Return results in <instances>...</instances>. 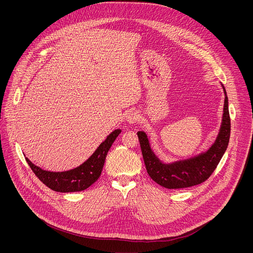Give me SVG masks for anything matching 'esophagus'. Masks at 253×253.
<instances>
[{
	"instance_id": "1",
	"label": "esophagus",
	"mask_w": 253,
	"mask_h": 253,
	"mask_svg": "<svg viewBox=\"0 0 253 253\" xmlns=\"http://www.w3.org/2000/svg\"><path fill=\"white\" fill-rule=\"evenodd\" d=\"M139 120H140V115L138 114V112L134 110H131L126 114V121L130 124H135Z\"/></svg>"
}]
</instances>
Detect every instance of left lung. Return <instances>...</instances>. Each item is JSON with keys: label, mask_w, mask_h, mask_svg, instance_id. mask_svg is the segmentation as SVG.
I'll use <instances>...</instances> for the list:
<instances>
[{"label": "left lung", "mask_w": 253, "mask_h": 253, "mask_svg": "<svg viewBox=\"0 0 253 253\" xmlns=\"http://www.w3.org/2000/svg\"><path fill=\"white\" fill-rule=\"evenodd\" d=\"M223 90L225 99L221 127L213 145L204 153L189 159L166 164L160 161L152 151L146 133L137 132L147 173L156 183L168 189L191 187L204 182L217 167L228 146L230 137L228 98L224 87Z\"/></svg>", "instance_id": "8db88e82"}]
</instances>
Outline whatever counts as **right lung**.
Returning <instances> with one entry per match:
<instances>
[{
    "mask_svg": "<svg viewBox=\"0 0 253 253\" xmlns=\"http://www.w3.org/2000/svg\"><path fill=\"white\" fill-rule=\"evenodd\" d=\"M120 133V129L114 130L104 142L100 144V146L90 156V158H88L80 166L68 171H46L39 166L33 164L28 158H26V161L35 175L50 189L57 192L82 191L90 187L100 177L107 153Z\"/></svg>",
    "mask_w": 253,
    "mask_h": 253,
    "instance_id": "right-lung-1",
    "label": "right lung"
}]
</instances>
